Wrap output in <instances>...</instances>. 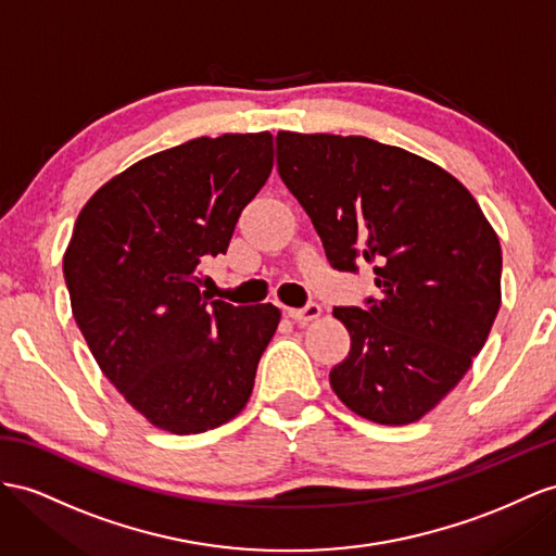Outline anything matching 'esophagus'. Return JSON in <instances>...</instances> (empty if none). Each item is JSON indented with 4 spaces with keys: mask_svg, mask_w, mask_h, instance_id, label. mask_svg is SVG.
Here are the masks:
<instances>
[{
    "mask_svg": "<svg viewBox=\"0 0 556 556\" xmlns=\"http://www.w3.org/2000/svg\"><path fill=\"white\" fill-rule=\"evenodd\" d=\"M287 315L295 321L307 324L321 315V307H319V303H307L305 307H287Z\"/></svg>",
    "mask_w": 556,
    "mask_h": 556,
    "instance_id": "obj_1",
    "label": "esophagus"
}]
</instances>
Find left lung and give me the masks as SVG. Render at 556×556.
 <instances>
[{"mask_svg": "<svg viewBox=\"0 0 556 556\" xmlns=\"http://www.w3.org/2000/svg\"><path fill=\"white\" fill-rule=\"evenodd\" d=\"M277 166L331 267L376 273L378 298L333 309L352 340L333 392L366 420H420L467 374L501 309L491 223L448 170L364 136L279 131Z\"/></svg>", "mask_w": 556, "mask_h": 556, "instance_id": "left-lung-1", "label": "left lung"}]
</instances>
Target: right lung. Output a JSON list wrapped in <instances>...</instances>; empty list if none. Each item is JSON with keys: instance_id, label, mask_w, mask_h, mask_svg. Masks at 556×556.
<instances>
[{"instance_id": "obj_1", "label": "right lung", "mask_w": 556, "mask_h": 556, "mask_svg": "<svg viewBox=\"0 0 556 556\" xmlns=\"http://www.w3.org/2000/svg\"><path fill=\"white\" fill-rule=\"evenodd\" d=\"M275 164L273 136L194 138L146 156L81 208L63 275L105 378L160 430L199 434L247 406L281 312L202 291Z\"/></svg>"}]
</instances>
